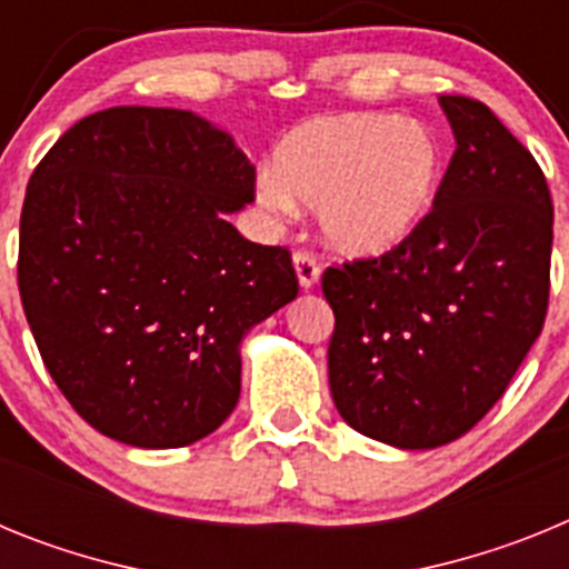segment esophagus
<instances>
[{"instance_id":"esophagus-1","label":"esophagus","mask_w":569,"mask_h":569,"mask_svg":"<svg viewBox=\"0 0 569 569\" xmlns=\"http://www.w3.org/2000/svg\"><path fill=\"white\" fill-rule=\"evenodd\" d=\"M293 268H296V276H299V288L301 290H310L319 281L321 276V268L319 261H316L313 253H305V250H299V253H293Z\"/></svg>"}]
</instances>
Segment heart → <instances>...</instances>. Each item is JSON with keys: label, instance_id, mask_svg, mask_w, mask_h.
Segmentation results:
<instances>
[{"label": "heart", "instance_id": "heart-1", "mask_svg": "<svg viewBox=\"0 0 569 569\" xmlns=\"http://www.w3.org/2000/svg\"><path fill=\"white\" fill-rule=\"evenodd\" d=\"M445 173V144L419 119L313 116L281 136L273 173L261 170L256 179V199L281 216L293 213V204L316 210L330 248L381 256L427 222Z\"/></svg>", "mask_w": 569, "mask_h": 569}]
</instances>
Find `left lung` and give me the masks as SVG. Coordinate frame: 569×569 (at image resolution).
<instances>
[{
    "instance_id": "obj_1",
    "label": "left lung",
    "mask_w": 569,
    "mask_h": 569,
    "mask_svg": "<svg viewBox=\"0 0 569 569\" xmlns=\"http://www.w3.org/2000/svg\"><path fill=\"white\" fill-rule=\"evenodd\" d=\"M456 136L439 202L405 244L321 276L336 410L361 436L433 450L479 425L545 328L552 202L487 104L439 97Z\"/></svg>"
}]
</instances>
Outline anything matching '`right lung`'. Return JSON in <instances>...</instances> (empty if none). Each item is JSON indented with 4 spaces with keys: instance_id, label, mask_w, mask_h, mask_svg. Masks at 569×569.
Masks as SVG:
<instances>
[{
    "instance_id": "obj_1",
    "label": "right lung",
    "mask_w": 569,
    "mask_h": 569,
    "mask_svg": "<svg viewBox=\"0 0 569 569\" xmlns=\"http://www.w3.org/2000/svg\"><path fill=\"white\" fill-rule=\"evenodd\" d=\"M253 182L224 130L142 104L79 119L30 176L24 316L64 399L108 439L184 447L233 413L241 339L299 293L288 250L228 222Z\"/></svg>"
}]
</instances>
